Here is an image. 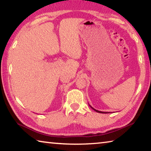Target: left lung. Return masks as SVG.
<instances>
[{
	"label": "left lung",
	"instance_id": "1",
	"mask_svg": "<svg viewBox=\"0 0 151 151\" xmlns=\"http://www.w3.org/2000/svg\"><path fill=\"white\" fill-rule=\"evenodd\" d=\"M89 106H90L92 109H93L94 111H96V112H99V113H109V112H102V111H98V110H96V109H94V108H93V107H92L90 104H89Z\"/></svg>",
	"mask_w": 151,
	"mask_h": 151
}]
</instances>
